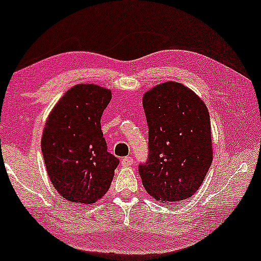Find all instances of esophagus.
<instances>
[{"label":"esophagus","instance_id":"1","mask_svg":"<svg viewBox=\"0 0 261 261\" xmlns=\"http://www.w3.org/2000/svg\"><path fill=\"white\" fill-rule=\"evenodd\" d=\"M121 164H122V166H130L133 164V158L132 156H124L121 160Z\"/></svg>","mask_w":261,"mask_h":261}]
</instances>
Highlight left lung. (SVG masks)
Here are the masks:
<instances>
[{
  "label": "left lung",
  "mask_w": 261,
  "mask_h": 261,
  "mask_svg": "<svg viewBox=\"0 0 261 261\" xmlns=\"http://www.w3.org/2000/svg\"><path fill=\"white\" fill-rule=\"evenodd\" d=\"M148 155L139 164L142 184L160 202L178 203L201 187L213 162L210 116L204 102L183 84L166 82L142 98Z\"/></svg>",
  "instance_id": "left-lung-1"
}]
</instances>
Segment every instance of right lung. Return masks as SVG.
I'll use <instances>...</instances> for the list:
<instances>
[{
  "label": "right lung",
  "instance_id": "add662e5",
  "mask_svg": "<svg viewBox=\"0 0 261 261\" xmlns=\"http://www.w3.org/2000/svg\"><path fill=\"white\" fill-rule=\"evenodd\" d=\"M112 92L95 84H77L49 114L41 151L49 179L71 203L97 202L108 191L120 160L108 152L101 117Z\"/></svg>",
  "mask_w": 261,
  "mask_h": 261
}]
</instances>
